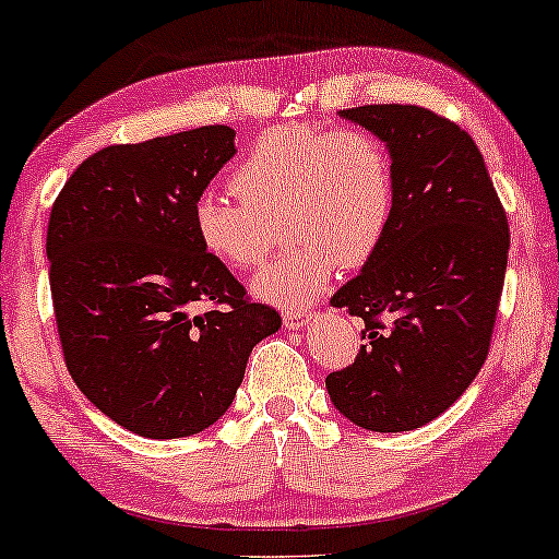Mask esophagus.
Wrapping results in <instances>:
<instances>
[{"mask_svg": "<svg viewBox=\"0 0 559 559\" xmlns=\"http://www.w3.org/2000/svg\"><path fill=\"white\" fill-rule=\"evenodd\" d=\"M312 320L310 310H286L284 312V325L286 329H305Z\"/></svg>", "mask_w": 559, "mask_h": 559, "instance_id": "1", "label": "esophagus"}]
</instances>
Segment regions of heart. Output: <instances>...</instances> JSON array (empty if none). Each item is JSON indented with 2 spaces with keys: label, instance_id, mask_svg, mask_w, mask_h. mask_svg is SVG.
Returning a JSON list of instances; mask_svg holds the SVG:
<instances>
[{
  "label": "heart",
  "instance_id": "obj_1",
  "mask_svg": "<svg viewBox=\"0 0 559 559\" xmlns=\"http://www.w3.org/2000/svg\"><path fill=\"white\" fill-rule=\"evenodd\" d=\"M239 199L202 194L191 210L210 258L252 271L278 243L294 247L252 281L254 297L278 307L316 299L336 267L355 271L381 249L394 217L389 150L360 128L281 126L262 133L230 173Z\"/></svg>",
  "mask_w": 559,
  "mask_h": 559
}]
</instances>
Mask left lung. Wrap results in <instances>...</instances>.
Segmentation results:
<instances>
[{"instance_id":"1","label":"left lung","mask_w":559,"mask_h":559,"mask_svg":"<svg viewBox=\"0 0 559 559\" xmlns=\"http://www.w3.org/2000/svg\"><path fill=\"white\" fill-rule=\"evenodd\" d=\"M342 118L386 144L396 204L381 249L331 299L365 320L368 344L325 389L355 426L413 431L452 407L489 355L510 226L457 123L418 105L352 107Z\"/></svg>"}]
</instances>
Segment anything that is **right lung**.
<instances>
[{
    "label": "right lung",
    "instance_id": "1",
    "mask_svg": "<svg viewBox=\"0 0 559 559\" xmlns=\"http://www.w3.org/2000/svg\"><path fill=\"white\" fill-rule=\"evenodd\" d=\"M234 128L202 126L83 159L47 228L62 355L86 400L146 436L181 439L226 415L273 307L199 247L191 210L236 155ZM197 300H213L194 313Z\"/></svg>",
    "mask_w": 559,
    "mask_h": 559
}]
</instances>
